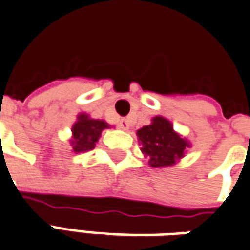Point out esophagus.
Segmentation results:
<instances>
[{
  "label": "esophagus",
  "instance_id": "1",
  "mask_svg": "<svg viewBox=\"0 0 250 250\" xmlns=\"http://www.w3.org/2000/svg\"><path fill=\"white\" fill-rule=\"evenodd\" d=\"M118 126L121 127L123 130H127L129 127H130V124L127 121L126 118H123V120H120V123H118Z\"/></svg>",
  "mask_w": 250,
  "mask_h": 250
}]
</instances>
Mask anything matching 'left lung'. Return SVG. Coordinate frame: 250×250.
Returning a JSON list of instances; mask_svg holds the SVG:
<instances>
[{"label": "left lung", "mask_w": 250, "mask_h": 250, "mask_svg": "<svg viewBox=\"0 0 250 250\" xmlns=\"http://www.w3.org/2000/svg\"><path fill=\"white\" fill-rule=\"evenodd\" d=\"M138 143L144 157L152 167H173L185 156L190 143L173 129L172 123L163 116L137 130Z\"/></svg>", "instance_id": "left-lung-1"}]
</instances>
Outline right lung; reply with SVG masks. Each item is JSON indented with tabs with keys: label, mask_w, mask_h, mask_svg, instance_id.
<instances>
[{
	"label": "right lung",
	"mask_w": 250,
	"mask_h": 250,
	"mask_svg": "<svg viewBox=\"0 0 250 250\" xmlns=\"http://www.w3.org/2000/svg\"><path fill=\"white\" fill-rule=\"evenodd\" d=\"M109 127L110 125L104 120H96L86 113H80L77 121L73 124L72 137L69 140L73 152L85 153L94 149L104 129Z\"/></svg>",
	"instance_id": "right-lung-1"
}]
</instances>
